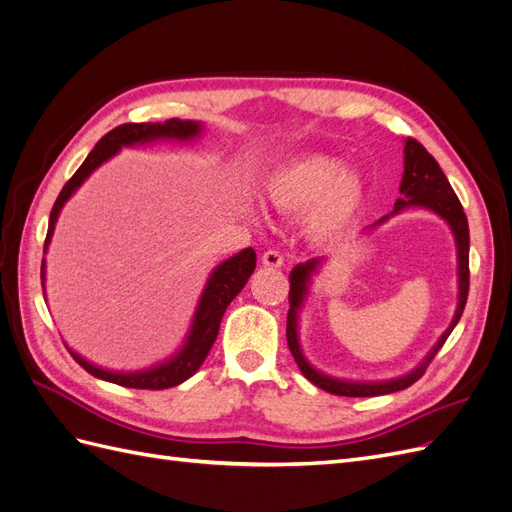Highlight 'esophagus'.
Here are the masks:
<instances>
[{
  "instance_id": "esophagus-1",
  "label": "esophagus",
  "mask_w": 512,
  "mask_h": 512,
  "mask_svg": "<svg viewBox=\"0 0 512 512\" xmlns=\"http://www.w3.org/2000/svg\"><path fill=\"white\" fill-rule=\"evenodd\" d=\"M260 262L269 269H280L284 265V256L277 252V250H269L260 256Z\"/></svg>"
}]
</instances>
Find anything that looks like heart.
Masks as SVG:
<instances>
[{"label": "heart", "instance_id": "heart-1", "mask_svg": "<svg viewBox=\"0 0 512 512\" xmlns=\"http://www.w3.org/2000/svg\"><path fill=\"white\" fill-rule=\"evenodd\" d=\"M265 196L284 213H305V235L314 243H335L359 218L365 203L363 179L327 153L294 156L267 175Z\"/></svg>", "mask_w": 512, "mask_h": 512}]
</instances>
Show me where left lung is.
Instances as JSON below:
<instances>
[{"instance_id":"left-lung-1","label":"left lung","mask_w":512,"mask_h":512,"mask_svg":"<svg viewBox=\"0 0 512 512\" xmlns=\"http://www.w3.org/2000/svg\"><path fill=\"white\" fill-rule=\"evenodd\" d=\"M399 192L401 198L395 200V207L389 215H384L378 222L367 226L363 232L376 230L382 226L386 220H391L393 215L404 213L408 209H427L431 213L440 215V218L451 228L455 245H457V309L455 316L448 324V329L440 335V339L433 348L425 354V359L418 363L408 374L391 378V380H342L329 374H322L320 369H316L312 363L305 359V354L301 350L299 342V320H301V309L309 297V288H312L314 277L322 271V267L327 265L329 258H312L307 262H299L297 267L290 271V292H288V320H286V339H288V348L297 361L301 374L316 384L318 389L333 393V395H342V397H376V395H386V393H395V391H404L410 384H414L418 378L425 374L427 365L431 363L433 356L438 354V350L444 346L446 337L451 335V331L457 327V322L463 314V307H466L468 301V288H470V230H468V218L463 213V207L459 203L457 194L453 192L451 183H448L446 175L442 173L440 164L436 158L418 143L414 138H406L404 141V177H401L399 183Z\"/></svg>"}]
</instances>
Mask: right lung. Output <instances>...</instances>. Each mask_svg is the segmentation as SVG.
Segmentation results:
<instances>
[{
    "mask_svg": "<svg viewBox=\"0 0 512 512\" xmlns=\"http://www.w3.org/2000/svg\"><path fill=\"white\" fill-rule=\"evenodd\" d=\"M200 134H203V123L200 121L168 119L164 123H123V126H117L115 130L102 136L98 145L91 149L81 168L76 170L72 179L64 185V190L59 192L55 200L51 218H49V232H46V241H44V254L49 250L59 213L72 198V194L81 188L96 168H100L104 162L117 156L123 147L149 145L158 141L192 143ZM254 269H256V252L252 247H245V250L226 258L211 271L209 280L203 288V294H200L198 299L188 335H185L181 348L162 363H156L138 371H115V369H106L87 361L85 356L74 352L72 348L68 350L74 356V361L79 363L85 371H89L94 378H100L106 382L128 386V389H149V391H162V389H170V386H177L188 378H192L200 369V365H203V361L207 359L215 337H218L220 322L226 307L243 290ZM44 280H46V260L42 258V290H44Z\"/></svg>",
    "mask_w": 512,
    "mask_h": 512,
    "instance_id": "right-lung-1",
    "label": "right lung"
}]
</instances>
